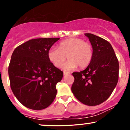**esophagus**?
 <instances>
[{
	"instance_id": "34e87169",
	"label": "esophagus",
	"mask_w": 130,
	"mask_h": 130,
	"mask_svg": "<svg viewBox=\"0 0 130 130\" xmlns=\"http://www.w3.org/2000/svg\"><path fill=\"white\" fill-rule=\"evenodd\" d=\"M70 74V73H68V72H63V75H64V76L67 75V74Z\"/></svg>"
}]
</instances>
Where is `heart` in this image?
<instances>
[{
    "label": "heart",
    "instance_id": "obj_1",
    "mask_svg": "<svg viewBox=\"0 0 130 130\" xmlns=\"http://www.w3.org/2000/svg\"><path fill=\"white\" fill-rule=\"evenodd\" d=\"M93 55L92 45L79 38L63 40L59 43L57 48L51 47L47 51L48 59L57 68H60L66 58L68 59L63 66V69L67 71L75 69L77 66L79 68L88 67Z\"/></svg>",
    "mask_w": 130,
    "mask_h": 130
}]
</instances>
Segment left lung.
<instances>
[{
  "label": "left lung",
  "mask_w": 130,
  "mask_h": 130,
  "mask_svg": "<svg viewBox=\"0 0 130 130\" xmlns=\"http://www.w3.org/2000/svg\"><path fill=\"white\" fill-rule=\"evenodd\" d=\"M93 48V58L83 71L73 73L71 91L82 103L96 106L109 97L119 79V61L111 44L92 34H85Z\"/></svg>",
  "instance_id": "8db88e82"
}]
</instances>
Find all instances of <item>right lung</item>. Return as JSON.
<instances>
[{
	"mask_svg": "<svg viewBox=\"0 0 130 130\" xmlns=\"http://www.w3.org/2000/svg\"><path fill=\"white\" fill-rule=\"evenodd\" d=\"M60 38H36L14 50L8 67L10 86L18 100L27 108L41 110L56 98V84L63 73L54 66L47 51Z\"/></svg>",
	"mask_w": 130,
	"mask_h": 130,
	"instance_id": "obj_1",
	"label": "right lung"
}]
</instances>
